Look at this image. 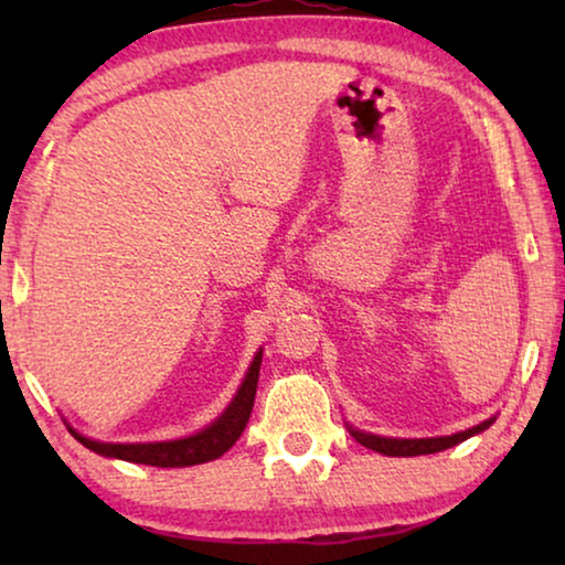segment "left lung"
Instances as JSON below:
<instances>
[{
  "label": "left lung",
  "instance_id": "left-lung-1",
  "mask_svg": "<svg viewBox=\"0 0 565 565\" xmlns=\"http://www.w3.org/2000/svg\"><path fill=\"white\" fill-rule=\"evenodd\" d=\"M491 422L493 419L478 424V427H473V429L458 431V435L429 437V439H391V437L365 435V431H360V429H350V431H352V437L358 439L362 447H367V450L388 455V458H414V455H431V452L447 450V447H452V445H460L462 439H468V437L478 435V431L489 429Z\"/></svg>",
  "mask_w": 565,
  "mask_h": 565
}]
</instances>
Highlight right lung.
Segmentation results:
<instances>
[{
  "mask_svg": "<svg viewBox=\"0 0 565 565\" xmlns=\"http://www.w3.org/2000/svg\"><path fill=\"white\" fill-rule=\"evenodd\" d=\"M259 365H262V352H257L249 373H246V377H244L242 388H238L236 398L231 401V406L223 412V416H218V422H213L211 427L198 431V435H192V437L174 439V443L113 445V443H95V439L82 437L79 431H74V429H72V435L79 439L84 447H89L92 452L105 455V458L143 462V466L184 468V466H198V462L215 460L236 445V439L242 437L246 422H249L254 396H257Z\"/></svg>",
  "mask_w": 565,
  "mask_h": 565,
  "instance_id": "obj_1",
  "label": "right lung"
}]
</instances>
